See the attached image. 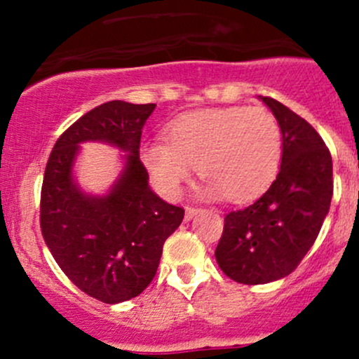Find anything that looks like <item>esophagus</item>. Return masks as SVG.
Returning a JSON list of instances; mask_svg holds the SVG:
<instances>
[{
    "mask_svg": "<svg viewBox=\"0 0 359 359\" xmlns=\"http://www.w3.org/2000/svg\"><path fill=\"white\" fill-rule=\"evenodd\" d=\"M201 212V208H194V206H186V220L194 219L198 213Z\"/></svg>",
    "mask_w": 359,
    "mask_h": 359,
    "instance_id": "34e87169",
    "label": "esophagus"
}]
</instances>
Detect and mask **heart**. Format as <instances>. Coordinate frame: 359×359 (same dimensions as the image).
Masks as SVG:
<instances>
[{
  "mask_svg": "<svg viewBox=\"0 0 359 359\" xmlns=\"http://www.w3.org/2000/svg\"><path fill=\"white\" fill-rule=\"evenodd\" d=\"M142 161L168 198H177L198 168L203 196L245 203L262 194L281 161V132L262 107H220L184 114L166 142H146Z\"/></svg>",
  "mask_w": 359,
  "mask_h": 359,
  "instance_id": "b5f03b06",
  "label": "heart"
}]
</instances>
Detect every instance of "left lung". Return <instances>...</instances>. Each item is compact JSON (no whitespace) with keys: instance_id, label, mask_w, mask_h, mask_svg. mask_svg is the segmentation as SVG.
<instances>
[{"instance_id":"8db88e82","label":"left lung","mask_w":359,"mask_h":359,"mask_svg":"<svg viewBox=\"0 0 359 359\" xmlns=\"http://www.w3.org/2000/svg\"><path fill=\"white\" fill-rule=\"evenodd\" d=\"M260 100L283 135L280 172L255 203L227 213L215 248L222 273L243 285L288 276L316 241L334 194L330 151L316 130L278 100Z\"/></svg>"}]
</instances>
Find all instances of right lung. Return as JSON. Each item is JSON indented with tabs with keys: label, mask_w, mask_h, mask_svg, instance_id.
I'll return each mask as SVG.
<instances>
[{
	"label": "right lung",
	"mask_w": 359,
	"mask_h": 359,
	"mask_svg": "<svg viewBox=\"0 0 359 359\" xmlns=\"http://www.w3.org/2000/svg\"><path fill=\"white\" fill-rule=\"evenodd\" d=\"M156 104L111 100L72 123L53 146L41 187V233L64 274L106 304L133 299L156 274L163 245L180 226L184 208L149 187L139 158L140 135ZM85 142L118 147L123 168L106 195H88L74 179Z\"/></svg>",
	"instance_id": "1"
}]
</instances>
